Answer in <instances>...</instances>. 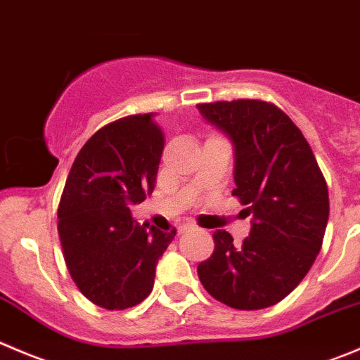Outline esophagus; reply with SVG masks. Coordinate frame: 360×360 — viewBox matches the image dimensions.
Here are the masks:
<instances>
[{
    "instance_id": "obj_1",
    "label": "esophagus",
    "mask_w": 360,
    "mask_h": 360,
    "mask_svg": "<svg viewBox=\"0 0 360 360\" xmlns=\"http://www.w3.org/2000/svg\"><path fill=\"white\" fill-rule=\"evenodd\" d=\"M193 229H197V226L193 225V223L191 221H186V223H181L179 225V229H177V233H184V232H188V230H193Z\"/></svg>"
}]
</instances>
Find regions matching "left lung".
<instances>
[{
    "mask_svg": "<svg viewBox=\"0 0 360 360\" xmlns=\"http://www.w3.org/2000/svg\"><path fill=\"white\" fill-rule=\"evenodd\" d=\"M197 107L232 141V195L253 214L243 244H233L225 230L212 233L214 251L198 264V278L230 308H269L301 283L322 248L327 183L302 131L273 103L232 100Z\"/></svg>",
    "mask_w": 360,
    "mask_h": 360,
    "instance_id": "left-lung-1",
    "label": "left lung"
}]
</instances>
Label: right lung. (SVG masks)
<instances>
[{
	"mask_svg": "<svg viewBox=\"0 0 360 360\" xmlns=\"http://www.w3.org/2000/svg\"><path fill=\"white\" fill-rule=\"evenodd\" d=\"M165 137L155 114L100 128L77 155L58 207L70 276L93 304L134 308L155 285L158 258L176 236L139 223L130 207L153 193Z\"/></svg>",
	"mask_w": 360,
	"mask_h": 360,
	"instance_id": "add662e5",
	"label": "right lung"
}]
</instances>
